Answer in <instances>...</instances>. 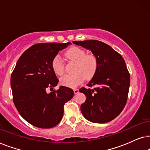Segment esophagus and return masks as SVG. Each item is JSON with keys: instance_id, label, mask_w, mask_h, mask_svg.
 Here are the masks:
<instances>
[{"instance_id": "34e87169", "label": "esophagus", "mask_w": 150, "mask_h": 150, "mask_svg": "<svg viewBox=\"0 0 150 150\" xmlns=\"http://www.w3.org/2000/svg\"><path fill=\"white\" fill-rule=\"evenodd\" d=\"M73 91H74V93H75V94H77L79 93V90L77 89V88L73 89Z\"/></svg>"}]
</instances>
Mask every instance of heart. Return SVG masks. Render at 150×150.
<instances>
[{"mask_svg": "<svg viewBox=\"0 0 150 150\" xmlns=\"http://www.w3.org/2000/svg\"><path fill=\"white\" fill-rule=\"evenodd\" d=\"M68 59L76 62L75 73L67 75L60 79L62 85L69 88H75L85 80L93 77L97 69V59L93 54H86L84 50L77 47H73L66 53ZM52 69L57 75H62L64 73V64L62 57L57 55L52 61Z\"/></svg>", "mask_w": 150, "mask_h": 150, "instance_id": "heart-1", "label": "heart"}]
</instances>
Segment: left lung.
I'll return each mask as SVG.
<instances>
[{"instance_id":"1","label":"left lung","mask_w":150,"mask_h":150,"mask_svg":"<svg viewBox=\"0 0 150 150\" xmlns=\"http://www.w3.org/2000/svg\"><path fill=\"white\" fill-rule=\"evenodd\" d=\"M74 44L91 51L97 59V69L88 86L79 92L86 95L81 112L93 123L109 122L121 112L126 104L130 77L122 56L102 42L91 40L74 41Z\"/></svg>"}]
</instances>
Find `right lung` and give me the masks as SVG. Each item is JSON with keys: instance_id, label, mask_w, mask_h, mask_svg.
I'll list each match as a JSON object with an SVG mask.
<instances>
[{"instance_id": "1", "label": "right lung", "mask_w": 150, "mask_h": 150, "mask_svg": "<svg viewBox=\"0 0 150 150\" xmlns=\"http://www.w3.org/2000/svg\"><path fill=\"white\" fill-rule=\"evenodd\" d=\"M67 43H39L24 52L11 76L13 101L23 118L33 126L51 128L60 122L64 105L72 99L74 92L60 86L50 93L58 83L52 61ZM53 91V90H52Z\"/></svg>"}]
</instances>
